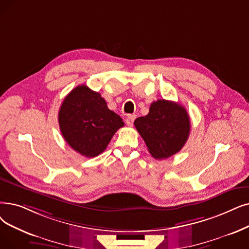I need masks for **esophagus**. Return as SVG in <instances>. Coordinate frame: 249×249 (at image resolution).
I'll use <instances>...</instances> for the list:
<instances>
[{"label":"esophagus","mask_w":249,"mask_h":249,"mask_svg":"<svg viewBox=\"0 0 249 249\" xmlns=\"http://www.w3.org/2000/svg\"><path fill=\"white\" fill-rule=\"evenodd\" d=\"M135 118H136V116L135 115H129L127 118H126V124L128 125V126H132L133 125V122H134V120H135Z\"/></svg>","instance_id":"obj_1"}]
</instances>
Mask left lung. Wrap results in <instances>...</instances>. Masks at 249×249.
Masks as SVG:
<instances>
[{"instance_id": "left-lung-1", "label": "left lung", "mask_w": 249, "mask_h": 249, "mask_svg": "<svg viewBox=\"0 0 249 249\" xmlns=\"http://www.w3.org/2000/svg\"><path fill=\"white\" fill-rule=\"evenodd\" d=\"M134 125L150 155L158 160L177 154L186 143L190 132L189 115L185 107L166 100L154 102L148 114L137 118Z\"/></svg>"}]
</instances>
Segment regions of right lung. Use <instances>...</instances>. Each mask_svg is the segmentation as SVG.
Wrapping results in <instances>:
<instances>
[{
	"label": "right lung",
	"mask_w": 249,
	"mask_h": 249,
	"mask_svg": "<svg viewBox=\"0 0 249 249\" xmlns=\"http://www.w3.org/2000/svg\"><path fill=\"white\" fill-rule=\"evenodd\" d=\"M58 117L66 142L88 158L102 154L118 129L124 126L121 117L109 110L101 93L86 85L77 86L65 98Z\"/></svg>",
	"instance_id": "add662e5"
}]
</instances>
